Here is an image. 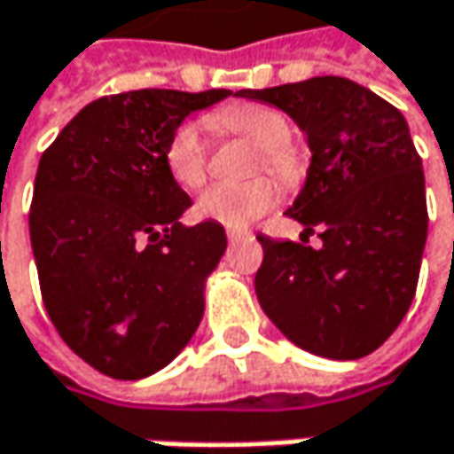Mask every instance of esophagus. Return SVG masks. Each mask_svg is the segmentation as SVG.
I'll use <instances>...</instances> for the list:
<instances>
[{
    "instance_id": "34e87169",
    "label": "esophagus",
    "mask_w": 454,
    "mask_h": 454,
    "mask_svg": "<svg viewBox=\"0 0 454 454\" xmlns=\"http://www.w3.org/2000/svg\"><path fill=\"white\" fill-rule=\"evenodd\" d=\"M244 236H249V231H239V228H228V241H239V239H244Z\"/></svg>"
}]
</instances>
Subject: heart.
<instances>
[{
  "mask_svg": "<svg viewBox=\"0 0 454 454\" xmlns=\"http://www.w3.org/2000/svg\"><path fill=\"white\" fill-rule=\"evenodd\" d=\"M210 124L218 132L239 135L260 150V158L265 168L280 174V176H294L296 174V150L291 147V127L288 119L260 104L226 106L215 114H210ZM166 166L174 182L184 189H194L205 182L207 171V143L200 135L194 124H182L166 147ZM278 202V186L270 179H252L244 184H213L207 186L194 210L200 218L218 221L223 226L244 228L262 218L270 207Z\"/></svg>",
  "mask_w": 454,
  "mask_h": 454,
  "instance_id": "b5f03b06",
  "label": "heart"
}]
</instances>
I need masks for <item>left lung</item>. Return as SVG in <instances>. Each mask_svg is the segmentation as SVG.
<instances>
[{
  "label": "left lung",
  "mask_w": 454,
  "mask_h": 454,
  "mask_svg": "<svg viewBox=\"0 0 454 454\" xmlns=\"http://www.w3.org/2000/svg\"><path fill=\"white\" fill-rule=\"evenodd\" d=\"M288 114L311 160L286 215L322 247L257 236L254 291L272 325L314 356L350 361L377 350L413 301L427 247L424 166L405 116L348 77L241 90Z\"/></svg>",
  "instance_id": "left-lung-1"
}]
</instances>
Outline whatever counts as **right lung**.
<instances>
[{
    "mask_svg": "<svg viewBox=\"0 0 454 454\" xmlns=\"http://www.w3.org/2000/svg\"><path fill=\"white\" fill-rule=\"evenodd\" d=\"M228 96H106L41 155L30 244L43 304L64 343L114 380L160 372L200 327L226 231L179 223L192 200L168 174L166 147L189 114Z\"/></svg>",
    "mask_w": 454,
    "mask_h": 454,
    "instance_id": "obj_1",
    "label": "right lung"
}]
</instances>
